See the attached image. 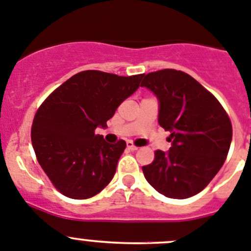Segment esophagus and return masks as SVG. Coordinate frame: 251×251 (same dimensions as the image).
I'll return each instance as SVG.
<instances>
[{"label":"esophagus","instance_id":"esophagus-1","mask_svg":"<svg viewBox=\"0 0 251 251\" xmlns=\"http://www.w3.org/2000/svg\"><path fill=\"white\" fill-rule=\"evenodd\" d=\"M126 146H127L128 150H131V151H136L137 149H139V148H137V146H135L134 144H132V142H131V141L126 142Z\"/></svg>","mask_w":251,"mask_h":251}]
</instances>
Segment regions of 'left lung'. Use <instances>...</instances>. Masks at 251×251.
I'll return each mask as SVG.
<instances>
[{"instance_id":"left-lung-1","label":"left lung","mask_w":251,"mask_h":251,"mask_svg":"<svg viewBox=\"0 0 251 251\" xmlns=\"http://www.w3.org/2000/svg\"><path fill=\"white\" fill-rule=\"evenodd\" d=\"M141 87L159 101V125L170 131L169 151H155L142 166L149 184L166 198L187 199L204 190L229 152L232 127L223 106L198 81L166 69L142 76Z\"/></svg>"}]
</instances>
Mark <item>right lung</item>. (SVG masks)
<instances>
[{
  "mask_svg": "<svg viewBox=\"0 0 251 251\" xmlns=\"http://www.w3.org/2000/svg\"><path fill=\"white\" fill-rule=\"evenodd\" d=\"M142 76L78 72L40 106L31 131L32 146L38 164L61 194L89 199L111 181L126 142L109 144L95 130L107 127L106 121L139 89Z\"/></svg>",
  "mask_w": 251,
  "mask_h": 251,
  "instance_id": "1",
  "label": "right lung"
}]
</instances>
